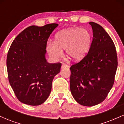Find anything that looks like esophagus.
<instances>
[{"mask_svg": "<svg viewBox=\"0 0 124 124\" xmlns=\"http://www.w3.org/2000/svg\"><path fill=\"white\" fill-rule=\"evenodd\" d=\"M69 66L66 63H62V68H69Z\"/></svg>", "mask_w": 124, "mask_h": 124, "instance_id": "34e87169", "label": "esophagus"}]
</instances>
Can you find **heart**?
Instances as JSON below:
<instances>
[{"label":"heart","instance_id":"obj_1","mask_svg":"<svg viewBox=\"0 0 124 124\" xmlns=\"http://www.w3.org/2000/svg\"><path fill=\"white\" fill-rule=\"evenodd\" d=\"M92 42V35L86 29L80 28L66 30L56 34L54 42H49L46 46L49 56L52 59H60L66 49L67 56L71 59L80 61L89 51Z\"/></svg>","mask_w":124,"mask_h":124}]
</instances>
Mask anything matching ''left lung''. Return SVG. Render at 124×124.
I'll use <instances>...</instances> for the list:
<instances>
[{"instance_id": "8db88e82", "label": "left lung", "mask_w": 124, "mask_h": 124, "mask_svg": "<svg viewBox=\"0 0 124 124\" xmlns=\"http://www.w3.org/2000/svg\"><path fill=\"white\" fill-rule=\"evenodd\" d=\"M93 39L86 56L70 66V89L78 103L93 106L103 102L113 86L118 66L116 48L101 26L90 22Z\"/></svg>"}]
</instances>
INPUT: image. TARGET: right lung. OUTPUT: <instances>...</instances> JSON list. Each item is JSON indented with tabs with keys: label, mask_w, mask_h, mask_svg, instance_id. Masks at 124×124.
I'll return each instance as SVG.
<instances>
[{
	"label": "right lung",
	"mask_w": 124,
	"mask_h": 124,
	"mask_svg": "<svg viewBox=\"0 0 124 124\" xmlns=\"http://www.w3.org/2000/svg\"><path fill=\"white\" fill-rule=\"evenodd\" d=\"M58 25H31L13 41L7 55L8 79L17 99L30 106H38L50 94L52 83L62 64L49 63L45 58L46 43Z\"/></svg>",
	"instance_id": "1"
}]
</instances>
